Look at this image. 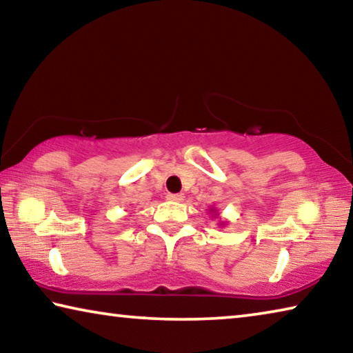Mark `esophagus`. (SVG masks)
Wrapping results in <instances>:
<instances>
[{"instance_id": "esophagus-1", "label": "esophagus", "mask_w": 353, "mask_h": 353, "mask_svg": "<svg viewBox=\"0 0 353 353\" xmlns=\"http://www.w3.org/2000/svg\"><path fill=\"white\" fill-rule=\"evenodd\" d=\"M166 198H168L170 201H176V202H181V201H183V198H185V196L182 194V193H177V194H168V196H166Z\"/></svg>"}]
</instances>
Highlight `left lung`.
<instances>
[{
	"instance_id": "left-lung-1",
	"label": "left lung",
	"mask_w": 353,
	"mask_h": 353,
	"mask_svg": "<svg viewBox=\"0 0 353 353\" xmlns=\"http://www.w3.org/2000/svg\"><path fill=\"white\" fill-rule=\"evenodd\" d=\"M210 213H213L214 216H219V213H216V208H210ZM225 224V221H219V225H224Z\"/></svg>"
}]
</instances>
